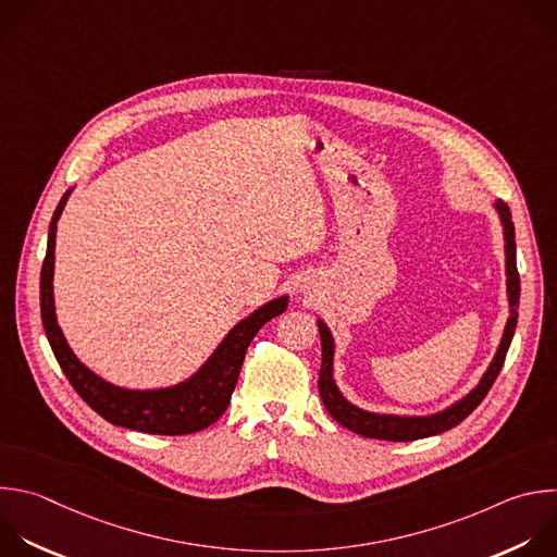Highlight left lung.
I'll return each instance as SVG.
<instances>
[{"instance_id": "left-lung-1", "label": "left lung", "mask_w": 557, "mask_h": 557, "mask_svg": "<svg viewBox=\"0 0 557 557\" xmlns=\"http://www.w3.org/2000/svg\"><path fill=\"white\" fill-rule=\"evenodd\" d=\"M494 212L498 214L500 230H503V243H505V290H507V304H509V317L505 321V330L500 336V343L479 379V383L459 400L453 405L426 413V416H398V413H376V411H367L354 405L343 396L334 381V354H336V343L332 336V330L323 319H317L319 334H321V369H319V394L323 400V407L327 413L345 429L360 437L369 440H387V442H413L431 435H440L444 431H450L459 422H463L485 398L490 392L492 383L496 381L505 354L509 349V343L516 332V321H518V301H520V280L516 271V240H513V223H511V212L503 201L492 203Z\"/></svg>"}]
</instances>
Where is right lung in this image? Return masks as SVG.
<instances>
[{
    "label": "right lung",
    "mask_w": 557,
    "mask_h": 557,
    "mask_svg": "<svg viewBox=\"0 0 557 557\" xmlns=\"http://www.w3.org/2000/svg\"><path fill=\"white\" fill-rule=\"evenodd\" d=\"M70 188L52 216L48 232V251L41 269V319L52 351L63 369V374L76 389V394L107 422L150 435H188L214 424L230 407L232 394L238 383L240 367L249 343L258 330L282 314L288 308V295H280L253 312L243 317L214 347L206 362L168 387L154 389H128L113 385L89 369L70 347L54 306V251H57V225L72 197Z\"/></svg>",
    "instance_id": "1"
}]
</instances>
